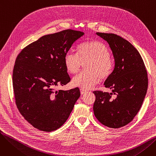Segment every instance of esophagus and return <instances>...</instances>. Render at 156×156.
<instances>
[{"mask_svg":"<svg viewBox=\"0 0 156 156\" xmlns=\"http://www.w3.org/2000/svg\"><path fill=\"white\" fill-rule=\"evenodd\" d=\"M86 92H87V90H85L82 89V88H81V89H80V94H81V95H83V94H85Z\"/></svg>","mask_w":156,"mask_h":156,"instance_id":"esophagus-1","label":"esophagus"}]
</instances>
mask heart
Here are the masks:
<instances>
[{
  "instance_id": "1",
  "label": "heart",
  "mask_w": 156,
  "mask_h": 156,
  "mask_svg": "<svg viewBox=\"0 0 156 156\" xmlns=\"http://www.w3.org/2000/svg\"><path fill=\"white\" fill-rule=\"evenodd\" d=\"M85 65V71L74 77L73 86L82 89H90L99 83L101 78H108L113 70L114 64L108 47L99 40H92L81 44L79 55L69 51L64 56V64L67 71L71 74L77 73Z\"/></svg>"
}]
</instances>
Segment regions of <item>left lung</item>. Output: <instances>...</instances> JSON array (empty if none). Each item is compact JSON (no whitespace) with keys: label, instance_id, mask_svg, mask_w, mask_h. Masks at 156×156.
<instances>
[{"label":"left lung","instance_id":"left-lung-1","mask_svg":"<svg viewBox=\"0 0 156 156\" xmlns=\"http://www.w3.org/2000/svg\"><path fill=\"white\" fill-rule=\"evenodd\" d=\"M96 34L109 44L115 65L104 83L112 92L94 91L93 109L102 125L119 128L132 121L140 110L148 88L147 73L140 53L128 41L113 34Z\"/></svg>","mask_w":156,"mask_h":156}]
</instances>
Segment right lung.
Segmentation results:
<instances>
[{"mask_svg": "<svg viewBox=\"0 0 156 156\" xmlns=\"http://www.w3.org/2000/svg\"><path fill=\"white\" fill-rule=\"evenodd\" d=\"M83 35L69 29L43 36L16 57L12 75L16 104L34 128L52 132L69 116L80 96L79 88L54 91V88L70 81L64 56Z\"/></svg>", "mask_w": 156, "mask_h": 156, "instance_id": "right-lung-1", "label": "right lung"}]
</instances>
